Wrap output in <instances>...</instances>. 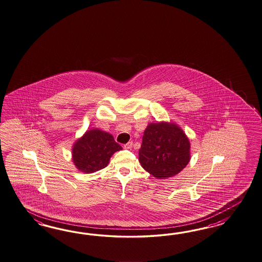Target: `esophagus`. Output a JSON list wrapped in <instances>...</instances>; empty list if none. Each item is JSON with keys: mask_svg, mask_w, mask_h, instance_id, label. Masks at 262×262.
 Listing matches in <instances>:
<instances>
[{"mask_svg": "<svg viewBox=\"0 0 262 262\" xmlns=\"http://www.w3.org/2000/svg\"><path fill=\"white\" fill-rule=\"evenodd\" d=\"M132 146H133V142H132V141H129L126 144L123 145V148H124V149H131Z\"/></svg>", "mask_w": 262, "mask_h": 262, "instance_id": "obj_1", "label": "esophagus"}]
</instances>
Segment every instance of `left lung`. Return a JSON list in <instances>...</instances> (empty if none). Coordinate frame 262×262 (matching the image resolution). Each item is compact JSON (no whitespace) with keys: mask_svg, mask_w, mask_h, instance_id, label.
<instances>
[{"mask_svg":"<svg viewBox=\"0 0 262 262\" xmlns=\"http://www.w3.org/2000/svg\"><path fill=\"white\" fill-rule=\"evenodd\" d=\"M190 141L174 122H151L145 128L139 161L155 178L164 180L179 174L191 160Z\"/></svg>","mask_w":262,"mask_h":262,"instance_id":"1","label":"left lung"}]
</instances>
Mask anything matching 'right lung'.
<instances>
[{
    "instance_id": "right-lung-1",
    "label": "right lung",
    "mask_w": 262,
    "mask_h": 262,
    "mask_svg": "<svg viewBox=\"0 0 262 262\" xmlns=\"http://www.w3.org/2000/svg\"><path fill=\"white\" fill-rule=\"evenodd\" d=\"M121 149L112 135L93 128L75 141L72 146V161L79 171L91 174L106 167L112 155Z\"/></svg>"
}]
</instances>
